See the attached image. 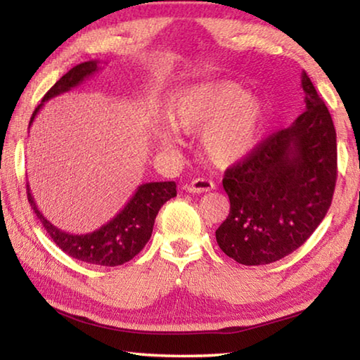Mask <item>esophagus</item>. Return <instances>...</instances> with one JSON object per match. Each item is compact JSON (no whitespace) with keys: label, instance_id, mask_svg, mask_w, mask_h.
I'll return each instance as SVG.
<instances>
[{"label":"esophagus","instance_id":"esophagus-1","mask_svg":"<svg viewBox=\"0 0 360 360\" xmlns=\"http://www.w3.org/2000/svg\"><path fill=\"white\" fill-rule=\"evenodd\" d=\"M214 187L216 186L212 181L205 179V178H197V179H193L186 188H187V192H191V193H203V192L212 191Z\"/></svg>","mask_w":360,"mask_h":360}]
</instances>
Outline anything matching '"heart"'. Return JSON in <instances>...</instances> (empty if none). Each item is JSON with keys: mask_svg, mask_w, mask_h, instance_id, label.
Masks as SVG:
<instances>
[{"mask_svg": "<svg viewBox=\"0 0 360 360\" xmlns=\"http://www.w3.org/2000/svg\"><path fill=\"white\" fill-rule=\"evenodd\" d=\"M173 130H202L200 148L216 167L241 162L259 144L266 124V105L259 95L246 92L231 79H208L176 92L167 106ZM176 138L169 130L158 133V143L172 148Z\"/></svg>", "mask_w": 360, "mask_h": 360, "instance_id": "1", "label": "heart"}]
</instances>
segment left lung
I'll return each instance as SVG.
<instances>
[{
	"label": "left lung",
	"instance_id": "8db88e82",
	"mask_svg": "<svg viewBox=\"0 0 360 360\" xmlns=\"http://www.w3.org/2000/svg\"><path fill=\"white\" fill-rule=\"evenodd\" d=\"M304 111L225 172L230 212L219 248L243 265H266L300 248L330 208L337 133L311 79L302 72Z\"/></svg>",
	"mask_w": 360,
	"mask_h": 360
}]
</instances>
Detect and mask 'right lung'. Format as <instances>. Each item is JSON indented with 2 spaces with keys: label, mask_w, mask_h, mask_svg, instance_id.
Segmentation results:
<instances>
[{
  "label": "right lung",
  "mask_w": 360,
  "mask_h": 360,
  "mask_svg": "<svg viewBox=\"0 0 360 360\" xmlns=\"http://www.w3.org/2000/svg\"><path fill=\"white\" fill-rule=\"evenodd\" d=\"M98 63L100 62H96V60L79 63L65 76L60 77L44 95L41 105L34 109L32 119H30V125L33 124L34 117L46 101L53 98V96L70 92L71 89L82 84L85 79L94 76L100 70ZM27 195L34 214L44 225L49 236L63 252L71 255L72 259L87 262L92 265L117 266L131 260L149 241L158 211L169 198L176 197V182L165 181L141 184L119 214H115L111 221L101 225L100 229L84 235L68 233V231L60 230L52 222H49L36 206L30 186H27Z\"/></svg>",
  "instance_id": "right-lung-1"
}]
</instances>
